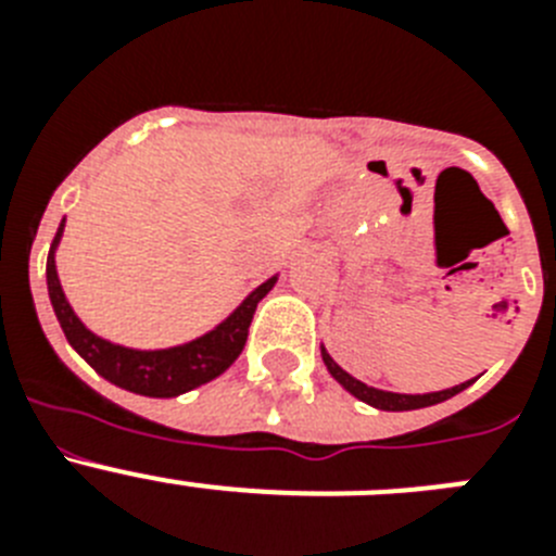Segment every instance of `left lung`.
<instances>
[{"label":"left lung","mask_w":556,"mask_h":556,"mask_svg":"<svg viewBox=\"0 0 556 556\" xmlns=\"http://www.w3.org/2000/svg\"><path fill=\"white\" fill-rule=\"evenodd\" d=\"M323 362H326L328 372L337 378L339 384L345 387L351 395H356L358 401H365V404L376 406V409H384V412H409V409H424V406H434V404H443L448 397H454L456 392H462L465 387H470L473 381H465V384H456L451 390H440V392H426V395H401V392H387V390H376V387H367L362 381H356L353 376H348L342 367L333 362L331 356L326 353L323 348Z\"/></svg>","instance_id":"1"}]
</instances>
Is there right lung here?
<instances>
[{"label":"right lung","instance_id":"right-lung-1","mask_svg":"<svg viewBox=\"0 0 556 556\" xmlns=\"http://www.w3.org/2000/svg\"><path fill=\"white\" fill-rule=\"evenodd\" d=\"M63 223L58 228L47 255V289L58 323H61L63 333H66L68 345L75 348L88 365L94 367L102 378H108L111 384L122 387L127 392H136V395H184V392L194 390V387L205 384V381H211V378H217L219 372L228 370L236 362V356L242 353L244 342H248L255 306H258V301L278 281V275H273L262 287H255L233 308V314L225 317L214 331L191 339L186 345L164 348V351H132V348L116 345V342H108V339L97 337L94 331H88L80 323V317L75 314V308L68 306L55 269V250L63 236Z\"/></svg>","mask_w":556,"mask_h":556}]
</instances>
